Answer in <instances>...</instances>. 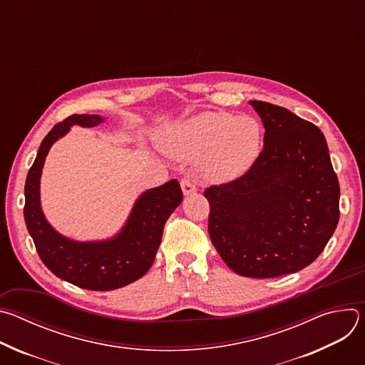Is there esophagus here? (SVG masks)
<instances>
[{
	"label": "esophagus",
	"instance_id": "esophagus-1",
	"mask_svg": "<svg viewBox=\"0 0 365 365\" xmlns=\"http://www.w3.org/2000/svg\"><path fill=\"white\" fill-rule=\"evenodd\" d=\"M180 186H182V190H183V195H192V193H195L196 192V186L193 185V182L192 180H189V179H182V182H180Z\"/></svg>",
	"mask_w": 365,
	"mask_h": 365
}]
</instances>
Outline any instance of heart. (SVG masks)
Segmentation results:
<instances>
[{
    "label": "heart",
    "instance_id": "1",
    "mask_svg": "<svg viewBox=\"0 0 365 365\" xmlns=\"http://www.w3.org/2000/svg\"><path fill=\"white\" fill-rule=\"evenodd\" d=\"M263 127L251 115L205 111L179 123L163 140L168 154L180 160L199 159L202 173L217 182L242 176L257 160Z\"/></svg>",
    "mask_w": 365,
    "mask_h": 365
}]
</instances>
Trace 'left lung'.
<instances>
[{
	"label": "left lung",
	"mask_w": 365,
	"mask_h": 365,
	"mask_svg": "<svg viewBox=\"0 0 365 365\" xmlns=\"http://www.w3.org/2000/svg\"><path fill=\"white\" fill-rule=\"evenodd\" d=\"M264 125V148L250 170L203 192L207 231L240 276L296 273L324 251L339 221V183L322 131L292 111L250 101Z\"/></svg>",
	"instance_id": "1"
}]
</instances>
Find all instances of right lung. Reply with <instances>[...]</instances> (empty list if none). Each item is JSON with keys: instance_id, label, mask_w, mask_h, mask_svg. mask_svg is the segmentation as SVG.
Returning <instances> with one entry per match:
<instances>
[{"instance_id": "obj_1", "label": "right lung", "mask_w": 365, "mask_h": 365, "mask_svg": "<svg viewBox=\"0 0 365 365\" xmlns=\"http://www.w3.org/2000/svg\"><path fill=\"white\" fill-rule=\"evenodd\" d=\"M99 115L73 114L56 124L43 138L24 186V220L44 266L59 279L88 290H114L143 277L158 252L163 228L180 205L183 193L176 179L143 192L114 237L76 241L59 234L46 220L40 203V178L46 155L73 125L95 127Z\"/></svg>"}]
</instances>
